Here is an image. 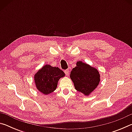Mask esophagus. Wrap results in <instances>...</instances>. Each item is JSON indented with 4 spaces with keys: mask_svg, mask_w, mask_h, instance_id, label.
Wrapping results in <instances>:
<instances>
[{
    "mask_svg": "<svg viewBox=\"0 0 132 132\" xmlns=\"http://www.w3.org/2000/svg\"><path fill=\"white\" fill-rule=\"evenodd\" d=\"M64 73H65V75L66 76H69V69H66V70H64Z\"/></svg>",
    "mask_w": 132,
    "mask_h": 132,
    "instance_id": "obj_1",
    "label": "esophagus"
}]
</instances>
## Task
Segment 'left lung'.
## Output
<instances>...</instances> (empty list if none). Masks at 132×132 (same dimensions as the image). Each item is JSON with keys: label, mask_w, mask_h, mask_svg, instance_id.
<instances>
[{"label": "left lung", "mask_w": 132, "mask_h": 132, "mask_svg": "<svg viewBox=\"0 0 132 132\" xmlns=\"http://www.w3.org/2000/svg\"><path fill=\"white\" fill-rule=\"evenodd\" d=\"M70 77L76 90L87 95L94 91L100 81L97 69L80 61L78 62L77 66L72 69Z\"/></svg>", "instance_id": "obj_1"}]
</instances>
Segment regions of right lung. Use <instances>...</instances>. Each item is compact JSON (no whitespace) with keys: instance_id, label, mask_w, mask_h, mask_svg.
Listing matches in <instances>:
<instances>
[{"instance_id":"obj_1","label":"right lung","mask_w":132,"mask_h":132,"mask_svg":"<svg viewBox=\"0 0 132 132\" xmlns=\"http://www.w3.org/2000/svg\"><path fill=\"white\" fill-rule=\"evenodd\" d=\"M64 76V72L60 69L45 65L36 73L34 79L38 90L46 95L56 90L58 80Z\"/></svg>"}]
</instances>
